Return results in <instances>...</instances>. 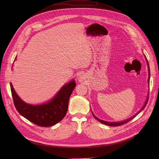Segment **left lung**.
<instances>
[{
	"label": "left lung",
	"instance_id": "obj_1",
	"mask_svg": "<svg viewBox=\"0 0 159 159\" xmlns=\"http://www.w3.org/2000/svg\"><path fill=\"white\" fill-rule=\"evenodd\" d=\"M147 59V58H146ZM147 64H148V72H149V75H148V84H149V82H150V69H149V65H148V61H147ZM148 96L147 97V101H146V102H145V104H144V106H143V107L137 113V114H136L135 115H134L133 116H132L131 118H130L129 119H128V120H125V121H121V122H108V121H103V120H99V118H98L97 117H96L94 115V114L93 113V116H94V118L95 119H96L98 121H99V122H101V123H102V124H104V125H107V126H121V125H124V124H126V123H127L128 122H129V121H131V120H133L135 116H137L139 113L142 111V110H143V109L145 108V107L146 106V105L147 104V101H148Z\"/></svg>",
	"mask_w": 159,
	"mask_h": 159
}]
</instances>
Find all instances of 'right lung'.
<instances>
[{"mask_svg": "<svg viewBox=\"0 0 159 159\" xmlns=\"http://www.w3.org/2000/svg\"><path fill=\"white\" fill-rule=\"evenodd\" d=\"M16 59V57L14 61ZM10 85L14 104L19 114L38 126L47 127L58 123L66 115L69 98L76 83L73 80L65 85L52 101L41 105L28 104L22 101L16 94L11 82Z\"/></svg>", "mask_w": 159, "mask_h": 159, "instance_id": "add662e5", "label": "right lung"}]
</instances>
